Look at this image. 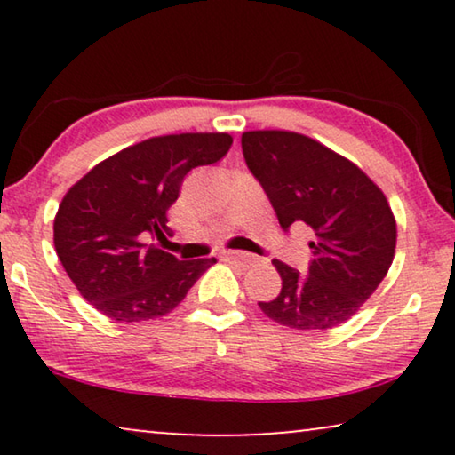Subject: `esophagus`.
<instances>
[{"label": "esophagus", "instance_id": "esophagus-1", "mask_svg": "<svg viewBox=\"0 0 455 455\" xmlns=\"http://www.w3.org/2000/svg\"><path fill=\"white\" fill-rule=\"evenodd\" d=\"M223 259H228V260H240L242 265H252V263H254L252 254L242 252V251H223Z\"/></svg>", "mask_w": 455, "mask_h": 455}]
</instances>
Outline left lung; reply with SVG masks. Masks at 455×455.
Returning a JSON list of instances; mask_svg holds the SVG:
<instances>
[{
	"label": "left lung",
	"mask_w": 455,
	"mask_h": 455,
	"mask_svg": "<svg viewBox=\"0 0 455 455\" xmlns=\"http://www.w3.org/2000/svg\"><path fill=\"white\" fill-rule=\"evenodd\" d=\"M248 170L259 180L285 232L313 234L308 271L273 260L282 277L275 300L259 302L279 325L323 331L358 313L387 275L395 254V217L383 190L350 159L288 130L242 134Z\"/></svg>",
	"instance_id": "1"
}]
</instances>
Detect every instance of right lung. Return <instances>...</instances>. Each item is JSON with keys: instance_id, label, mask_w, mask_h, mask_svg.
Listing matches in <instances>:
<instances>
[{"instance_id": "obj_1", "label": "right lung", "mask_w": 455, "mask_h": 455, "mask_svg": "<svg viewBox=\"0 0 455 455\" xmlns=\"http://www.w3.org/2000/svg\"><path fill=\"white\" fill-rule=\"evenodd\" d=\"M232 147L226 132L153 136L111 155L61 198L53 244L80 296L111 321L172 313L215 259L178 260L155 244L186 173L217 164Z\"/></svg>"}]
</instances>
